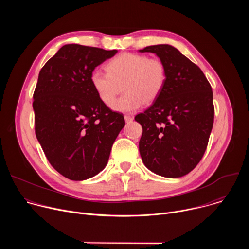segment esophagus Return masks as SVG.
Listing matches in <instances>:
<instances>
[{
    "label": "esophagus",
    "mask_w": 249,
    "mask_h": 249,
    "mask_svg": "<svg viewBox=\"0 0 249 249\" xmlns=\"http://www.w3.org/2000/svg\"><path fill=\"white\" fill-rule=\"evenodd\" d=\"M124 119H125V121H126V123H130V122L133 121V117H132V116H129V115H125V116H124Z\"/></svg>",
    "instance_id": "obj_1"
}]
</instances>
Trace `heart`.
<instances>
[{
	"label": "heart",
	"instance_id": "1",
	"mask_svg": "<svg viewBox=\"0 0 249 249\" xmlns=\"http://www.w3.org/2000/svg\"><path fill=\"white\" fill-rule=\"evenodd\" d=\"M107 72L94 69L90 73V85L98 98L110 106L123 82L126 93L116 101L111 108L131 113L145 103L155 100L162 90L166 79L163 63L137 53H121L106 64Z\"/></svg>",
	"mask_w": 249,
	"mask_h": 249
}]
</instances>
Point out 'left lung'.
Wrapping results in <instances>:
<instances>
[{
    "label": "left lung",
    "mask_w": 249,
    "mask_h": 249,
    "mask_svg": "<svg viewBox=\"0 0 249 249\" xmlns=\"http://www.w3.org/2000/svg\"><path fill=\"white\" fill-rule=\"evenodd\" d=\"M139 52L155 53L166 71L160 95L135 117L143 127L140 155L151 171L177 178L194 169L207 149L215 111L212 88L201 69L171 45Z\"/></svg>",
    "instance_id": "1"
}]
</instances>
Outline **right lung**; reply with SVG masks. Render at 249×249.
<instances>
[{
  "instance_id": "add662e5",
  "label": "right lung",
  "mask_w": 249,
  "mask_h": 249,
  "mask_svg": "<svg viewBox=\"0 0 249 249\" xmlns=\"http://www.w3.org/2000/svg\"><path fill=\"white\" fill-rule=\"evenodd\" d=\"M117 50L67 44L40 70L33 93L35 134L50 164L63 176L86 180L107 164L125 126L90 85V73Z\"/></svg>"
}]
</instances>
